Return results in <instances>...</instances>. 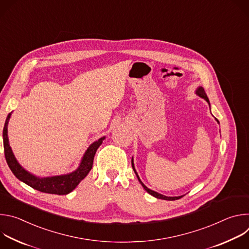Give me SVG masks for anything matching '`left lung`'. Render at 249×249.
I'll return each instance as SVG.
<instances>
[{
    "mask_svg": "<svg viewBox=\"0 0 249 249\" xmlns=\"http://www.w3.org/2000/svg\"><path fill=\"white\" fill-rule=\"evenodd\" d=\"M197 94L199 95V96H201V97H203V98H205L208 102H209V98H208V96H207V94L205 93V90H204V89L203 88H199L198 89H197ZM219 122V121H218ZM132 167H133V169H134V171H135V173H136V175H137V177H138V180L140 181V183L142 184V186L144 187V189L149 193V194H151V195H153L154 197H156V198H158V199H163V200H168V201H173V200H177V199H180L181 197H183V196H179V197H167V196H164V195H161V194H160V193H158V192H155V191H153V190H151V189H149L147 186H145L144 185V183L141 181V179H140V177H139V175H138V173L136 172V169H135V167H134V163H133V160H132Z\"/></svg>",
    "mask_w": 249,
    "mask_h": 249,
    "instance_id": "obj_1",
    "label": "left lung"
}]
</instances>
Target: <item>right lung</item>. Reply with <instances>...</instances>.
I'll list each match as a JSON object with an SVG mask.
<instances>
[{"label":"right lung","instance_id":"1","mask_svg":"<svg viewBox=\"0 0 249 249\" xmlns=\"http://www.w3.org/2000/svg\"><path fill=\"white\" fill-rule=\"evenodd\" d=\"M11 117V113L8 115L4 130H3V139H4V151H5V158L7 160V163L13 173L16 175L17 178H18L20 181L24 182L25 184L29 185L33 189H36L40 192L49 193V194H57V195H66L70 192H72L77 185L85 178L88 175V173L90 171L93 163L94 155L96 153V150L98 147L102 144L103 138H100L93 144L89 146V148L87 150L82 162L79 166V168L66 175H60V176H52V177H46V178H38V177L34 176L24 170L19 163L17 161L12 149L9 144L8 139V123Z\"/></svg>","mask_w":249,"mask_h":249}]
</instances>
